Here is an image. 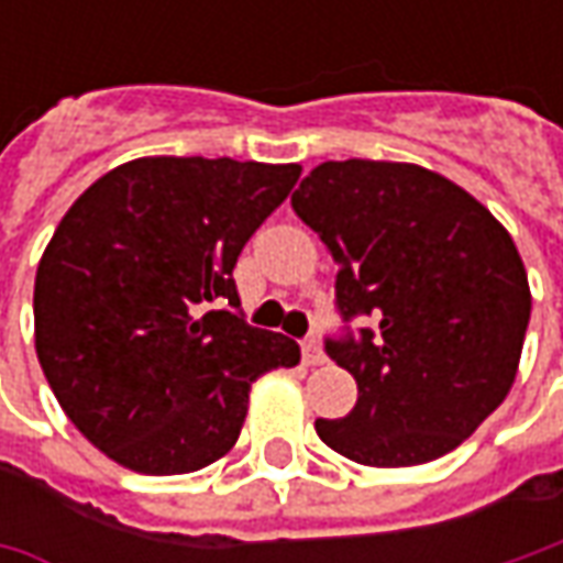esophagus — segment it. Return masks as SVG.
Here are the masks:
<instances>
[{
  "mask_svg": "<svg viewBox=\"0 0 563 563\" xmlns=\"http://www.w3.org/2000/svg\"><path fill=\"white\" fill-rule=\"evenodd\" d=\"M300 351H303V363H307V366H319V363H325V354H322V344H319V338H316V335L303 338Z\"/></svg>",
  "mask_w": 563,
  "mask_h": 563,
  "instance_id": "34e87169",
  "label": "esophagus"
}]
</instances>
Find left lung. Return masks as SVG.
<instances>
[{"mask_svg":"<svg viewBox=\"0 0 563 563\" xmlns=\"http://www.w3.org/2000/svg\"><path fill=\"white\" fill-rule=\"evenodd\" d=\"M291 206L338 263L341 319L378 322L325 341L357 378V404L316 420L319 439L366 466L454 451L508 398L530 325V282L505 225L410 163L316 165Z\"/></svg>","mask_w":563,"mask_h":563,"instance_id":"left-lung-1","label":"left lung"}]
</instances>
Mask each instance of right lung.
<instances>
[{
    "label": "right lung",
    "mask_w": 563,
    "mask_h": 563,
    "mask_svg": "<svg viewBox=\"0 0 563 563\" xmlns=\"http://www.w3.org/2000/svg\"><path fill=\"white\" fill-rule=\"evenodd\" d=\"M300 165L143 156L106 172L36 266L33 335L53 395L106 457L146 476L228 454L250 385L297 366L291 338L244 322L234 263Z\"/></svg>",
    "instance_id": "obj_1"
}]
</instances>
